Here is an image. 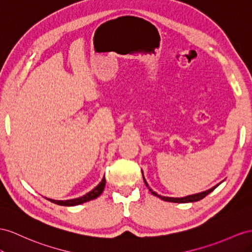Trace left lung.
Listing matches in <instances>:
<instances>
[{
  "label": "left lung",
  "mask_w": 252,
  "mask_h": 252,
  "mask_svg": "<svg viewBox=\"0 0 252 252\" xmlns=\"http://www.w3.org/2000/svg\"><path fill=\"white\" fill-rule=\"evenodd\" d=\"M143 172V171H141ZM143 177H144V175H143ZM144 181H145V183H146V185L148 186V189H149V190L151 191V193L152 195H154V196H157V197H158V198H160L162 200H164V201H168V202H175V203H188V202H196V201H199V200H201V199H203L205 196H208L210 192H212L213 190H214L217 186L220 184H217V185H215V186H213L212 189H208V190H205V191H201V192H198V193H193V195H189V196H186V197H182V198H175V197H165V196H160V195H158V192H156L154 190H152V189H150L149 188V185H148V183H147V181H146V179H145V177H144Z\"/></svg>",
  "instance_id": "1"
}]
</instances>
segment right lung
Returning a JSON list of instances; mask_svg holds the SVG:
<instances>
[{"label": "right lung", "instance_id": "1", "mask_svg": "<svg viewBox=\"0 0 252 252\" xmlns=\"http://www.w3.org/2000/svg\"><path fill=\"white\" fill-rule=\"evenodd\" d=\"M105 182H106L105 178H103L102 181L98 185H96L93 190H90L89 192L86 193V195H84V196L79 197V198L69 199V200H54V199H50V198H47V199L50 200L51 202L55 203V204L63 205V206H73V205H77V204H82L84 202H87V201H90V200H94L95 198H98L102 193V191L104 190Z\"/></svg>", "mask_w": 252, "mask_h": 252}]
</instances>
